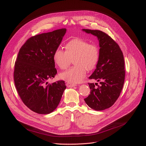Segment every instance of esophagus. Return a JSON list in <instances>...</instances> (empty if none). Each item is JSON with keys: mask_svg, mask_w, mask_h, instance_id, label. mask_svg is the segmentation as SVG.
<instances>
[{"mask_svg": "<svg viewBox=\"0 0 146 146\" xmlns=\"http://www.w3.org/2000/svg\"><path fill=\"white\" fill-rule=\"evenodd\" d=\"M66 86L68 87V88H71V87H73V86H76V85L75 84H73V83H69V82H67L66 83Z\"/></svg>", "mask_w": 146, "mask_h": 146, "instance_id": "esophagus-1", "label": "esophagus"}]
</instances>
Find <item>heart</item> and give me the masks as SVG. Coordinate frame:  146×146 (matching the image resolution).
<instances>
[{"instance_id":"obj_1","label":"heart","mask_w":146,"mask_h":146,"mask_svg":"<svg viewBox=\"0 0 146 146\" xmlns=\"http://www.w3.org/2000/svg\"><path fill=\"white\" fill-rule=\"evenodd\" d=\"M55 63L61 69H66L71 63L72 68L60 75L63 80L70 83L82 81L88 71L93 70L100 60V50L98 46L80 38L69 40L65 45V50L57 48L53 55Z\"/></svg>"}]
</instances>
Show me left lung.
<instances>
[{
	"label": "left lung",
	"instance_id": "8db88e82",
	"mask_svg": "<svg viewBox=\"0 0 146 146\" xmlns=\"http://www.w3.org/2000/svg\"><path fill=\"white\" fill-rule=\"evenodd\" d=\"M83 30L98 37L99 41L100 60L89 78L100 85L88 83L90 94L84 100L91 108L100 111L111 107L120 96L125 80L124 58L119 45L107 33L98 30Z\"/></svg>",
	"mask_w": 146,
	"mask_h": 146
}]
</instances>
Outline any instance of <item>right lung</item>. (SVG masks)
<instances>
[{
  "label": "right lung",
  "mask_w": 146,
  "mask_h": 146,
  "mask_svg": "<svg viewBox=\"0 0 146 146\" xmlns=\"http://www.w3.org/2000/svg\"><path fill=\"white\" fill-rule=\"evenodd\" d=\"M66 32L61 29L30 37L19 51L13 75L15 85L23 103L38 114L54 111L66 88L63 80L47 85V80L57 73L53 55Z\"/></svg>",
  "instance_id": "1"
}]
</instances>
